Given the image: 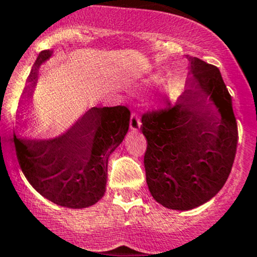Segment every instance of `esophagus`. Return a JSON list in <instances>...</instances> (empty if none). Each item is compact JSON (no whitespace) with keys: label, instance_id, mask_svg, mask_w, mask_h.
I'll return each instance as SVG.
<instances>
[{"label":"esophagus","instance_id":"1","mask_svg":"<svg viewBox=\"0 0 257 257\" xmlns=\"http://www.w3.org/2000/svg\"><path fill=\"white\" fill-rule=\"evenodd\" d=\"M140 127H141V121H140V117L136 115V113H132L131 118H130V128H131V131L136 132L139 131Z\"/></svg>","mask_w":257,"mask_h":257}]
</instances>
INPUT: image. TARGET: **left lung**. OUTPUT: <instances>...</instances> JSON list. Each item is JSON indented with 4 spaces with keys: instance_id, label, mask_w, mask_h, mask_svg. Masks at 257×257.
<instances>
[{
    "instance_id": "obj_1",
    "label": "left lung",
    "mask_w": 257,
    "mask_h": 257,
    "mask_svg": "<svg viewBox=\"0 0 257 257\" xmlns=\"http://www.w3.org/2000/svg\"><path fill=\"white\" fill-rule=\"evenodd\" d=\"M188 60L192 76L178 101L145 113L141 126L148 189L156 202L173 210H190L218 194L237 145L231 96L220 70L199 58Z\"/></svg>"
}]
</instances>
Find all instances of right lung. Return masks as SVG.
Returning a JSON list of instances; mask_svg holds the SVG:
<instances>
[{
	"mask_svg": "<svg viewBox=\"0 0 257 257\" xmlns=\"http://www.w3.org/2000/svg\"><path fill=\"white\" fill-rule=\"evenodd\" d=\"M50 55V50H43L37 58L22 105H28L39 65ZM128 126L126 106L91 107L55 139H20L13 134L18 163L31 186L54 204L71 209L91 207L104 197L107 161L125 139Z\"/></svg>",
	"mask_w": 257,
	"mask_h": 257,
	"instance_id": "obj_1",
	"label": "right lung"
}]
</instances>
